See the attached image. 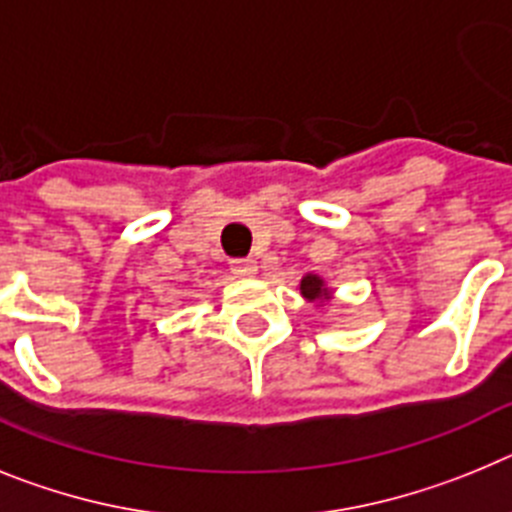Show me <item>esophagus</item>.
<instances>
[{
	"mask_svg": "<svg viewBox=\"0 0 512 512\" xmlns=\"http://www.w3.org/2000/svg\"><path fill=\"white\" fill-rule=\"evenodd\" d=\"M231 273L237 278H255L257 275V262L252 257H242V260H231L229 262Z\"/></svg>",
	"mask_w": 512,
	"mask_h": 512,
	"instance_id": "34e87169",
	"label": "esophagus"
}]
</instances>
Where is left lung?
<instances>
[{
	"label": "left lung",
	"mask_w": 512,
	"mask_h": 512,
	"mask_svg": "<svg viewBox=\"0 0 512 512\" xmlns=\"http://www.w3.org/2000/svg\"><path fill=\"white\" fill-rule=\"evenodd\" d=\"M301 293H304L309 301L327 299V296H330V291L324 288V281L322 278H317V275H304V281H301Z\"/></svg>",
	"instance_id": "left-lung-1"
}]
</instances>
